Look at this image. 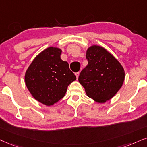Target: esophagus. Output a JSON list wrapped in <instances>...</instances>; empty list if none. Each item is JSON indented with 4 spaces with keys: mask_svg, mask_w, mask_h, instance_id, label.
<instances>
[{
    "mask_svg": "<svg viewBox=\"0 0 147 147\" xmlns=\"http://www.w3.org/2000/svg\"><path fill=\"white\" fill-rule=\"evenodd\" d=\"M75 75H76V77H77V79H78V78H79V72H75Z\"/></svg>",
    "mask_w": 147,
    "mask_h": 147,
    "instance_id": "obj_1",
    "label": "esophagus"
}]
</instances>
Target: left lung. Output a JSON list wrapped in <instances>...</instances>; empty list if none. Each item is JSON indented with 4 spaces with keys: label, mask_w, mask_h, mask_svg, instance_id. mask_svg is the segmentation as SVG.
<instances>
[{
    "label": "left lung",
    "mask_w": 147,
    "mask_h": 147,
    "mask_svg": "<svg viewBox=\"0 0 147 147\" xmlns=\"http://www.w3.org/2000/svg\"><path fill=\"white\" fill-rule=\"evenodd\" d=\"M88 64L80 73L79 81L88 97L99 103L112 98L121 87L125 79L123 68L117 60L100 46L87 50Z\"/></svg>",
    "instance_id": "8db88e82"
}]
</instances>
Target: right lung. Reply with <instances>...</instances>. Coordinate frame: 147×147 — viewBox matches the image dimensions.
<instances>
[{
    "mask_svg": "<svg viewBox=\"0 0 147 147\" xmlns=\"http://www.w3.org/2000/svg\"><path fill=\"white\" fill-rule=\"evenodd\" d=\"M62 50L50 47L34 59L26 72L25 83L36 100L51 106L64 97L76 79L67 62L61 60Z\"/></svg>",
    "mask_w": 147,
    "mask_h": 147,
    "instance_id": "add662e5",
    "label": "right lung"
}]
</instances>
